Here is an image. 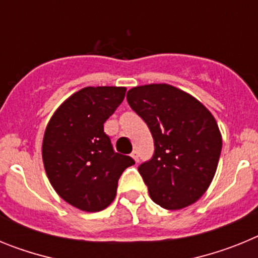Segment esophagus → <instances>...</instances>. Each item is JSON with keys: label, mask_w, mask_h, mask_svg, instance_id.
Instances as JSON below:
<instances>
[{"label": "esophagus", "mask_w": 258, "mask_h": 258, "mask_svg": "<svg viewBox=\"0 0 258 258\" xmlns=\"http://www.w3.org/2000/svg\"><path fill=\"white\" fill-rule=\"evenodd\" d=\"M132 157H133L136 163H138V161H140V155H138V151L132 152Z\"/></svg>", "instance_id": "esophagus-1"}]
</instances>
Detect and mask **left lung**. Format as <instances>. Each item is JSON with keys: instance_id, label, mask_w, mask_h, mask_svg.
I'll list each match as a JSON object with an SVG mask.
<instances>
[{"instance_id": "left-lung-1", "label": "left lung", "mask_w": 258, "mask_h": 258, "mask_svg": "<svg viewBox=\"0 0 258 258\" xmlns=\"http://www.w3.org/2000/svg\"><path fill=\"white\" fill-rule=\"evenodd\" d=\"M126 99L154 138V156L138 168L151 199L170 211L198 202L216 174L222 149L211 111L168 84L132 88Z\"/></svg>"}]
</instances>
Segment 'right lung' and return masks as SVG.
Returning a JSON list of instances; mask_svg holds the SVG:
<instances>
[{"label":"right lung","mask_w":258,"mask_h":258,"mask_svg":"<svg viewBox=\"0 0 258 258\" xmlns=\"http://www.w3.org/2000/svg\"><path fill=\"white\" fill-rule=\"evenodd\" d=\"M124 86H86L56 108L45 129L42 161L61 199L85 212L113 202L131 156L113 151L103 125L125 97Z\"/></svg>","instance_id":"1"}]
</instances>
